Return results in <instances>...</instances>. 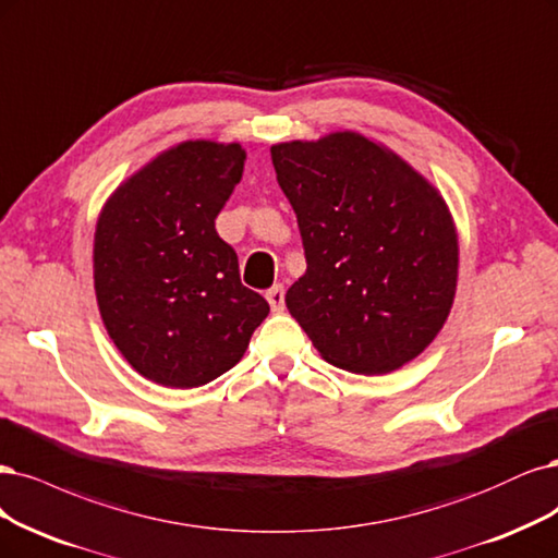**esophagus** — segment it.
I'll list each match as a JSON object with an SVG mask.
<instances>
[{"mask_svg":"<svg viewBox=\"0 0 558 558\" xmlns=\"http://www.w3.org/2000/svg\"><path fill=\"white\" fill-rule=\"evenodd\" d=\"M265 298H267V302H270L272 312H283V286L281 283L272 286L270 291L265 293Z\"/></svg>","mask_w":558,"mask_h":558,"instance_id":"esophagus-1","label":"esophagus"}]
</instances>
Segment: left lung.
I'll return each instance as SVG.
<instances>
[{"mask_svg": "<svg viewBox=\"0 0 558 558\" xmlns=\"http://www.w3.org/2000/svg\"><path fill=\"white\" fill-rule=\"evenodd\" d=\"M270 151L306 258L288 312L335 367L374 376L417 357L457 291V230L444 196L355 131Z\"/></svg>", "mask_w": 558, "mask_h": 558, "instance_id": "obj_1", "label": "left lung"}]
</instances>
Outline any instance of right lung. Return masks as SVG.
<instances>
[{"label": "right lung", "instance_id": "1", "mask_svg": "<svg viewBox=\"0 0 558 558\" xmlns=\"http://www.w3.org/2000/svg\"><path fill=\"white\" fill-rule=\"evenodd\" d=\"M244 159L240 143H180L120 184L96 221L104 325L131 367L159 386L198 388L235 367L270 314L215 228Z\"/></svg>", "mask_w": 558, "mask_h": 558}]
</instances>
